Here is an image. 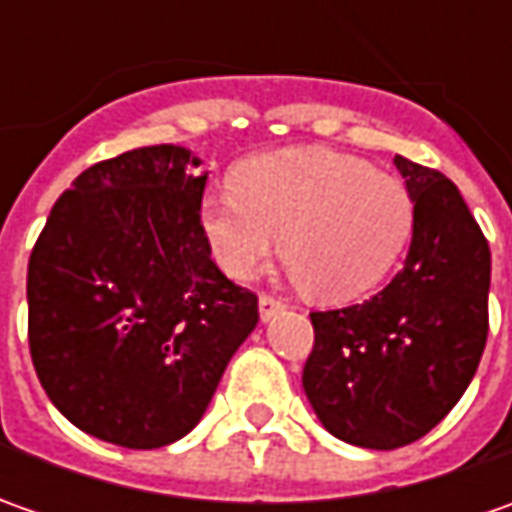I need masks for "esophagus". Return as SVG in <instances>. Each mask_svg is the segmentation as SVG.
I'll return each mask as SVG.
<instances>
[{"mask_svg": "<svg viewBox=\"0 0 512 512\" xmlns=\"http://www.w3.org/2000/svg\"><path fill=\"white\" fill-rule=\"evenodd\" d=\"M285 310V302L282 299H276V296H270V293H262V299H259V316H262V322H270L273 316H279Z\"/></svg>", "mask_w": 512, "mask_h": 512, "instance_id": "obj_1", "label": "esophagus"}]
</instances>
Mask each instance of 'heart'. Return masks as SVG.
Listing matches in <instances>:
<instances>
[{
    "instance_id": "obj_1",
    "label": "heart",
    "mask_w": 512,
    "mask_h": 512,
    "mask_svg": "<svg viewBox=\"0 0 512 512\" xmlns=\"http://www.w3.org/2000/svg\"><path fill=\"white\" fill-rule=\"evenodd\" d=\"M199 216L227 276L253 279L285 233V265L299 285L322 299H353L399 259L413 230V196L359 156L299 148L245 162L236 185L207 190Z\"/></svg>"
}]
</instances>
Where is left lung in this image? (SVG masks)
<instances>
[{"instance_id":"obj_1","label":"left lung","mask_w":512,"mask_h":512,"mask_svg":"<svg viewBox=\"0 0 512 512\" xmlns=\"http://www.w3.org/2000/svg\"><path fill=\"white\" fill-rule=\"evenodd\" d=\"M413 196V239L393 282L362 305L310 313L302 384L327 433L396 450L464 396L487 342L490 247L444 173L393 159Z\"/></svg>"}]
</instances>
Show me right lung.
<instances>
[{
    "label": "right lung",
    "instance_id": "add662e5",
    "mask_svg": "<svg viewBox=\"0 0 512 512\" xmlns=\"http://www.w3.org/2000/svg\"><path fill=\"white\" fill-rule=\"evenodd\" d=\"M179 145L73 179L28 262V342L56 410L102 442L153 450L205 416L259 299L210 259L207 170Z\"/></svg>",
    "mask_w": 512,
    "mask_h": 512
}]
</instances>
